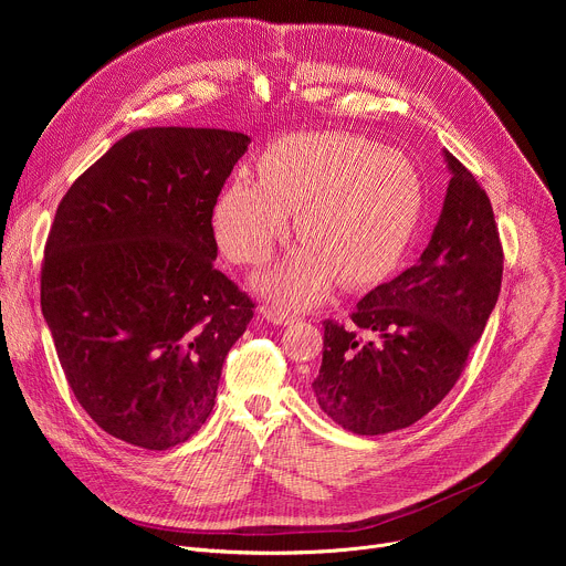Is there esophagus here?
Returning a JSON list of instances; mask_svg holds the SVG:
<instances>
[{"mask_svg":"<svg viewBox=\"0 0 566 566\" xmlns=\"http://www.w3.org/2000/svg\"><path fill=\"white\" fill-rule=\"evenodd\" d=\"M262 313L269 322H273V325H293V322L297 319L295 313H291L286 308H280V306H266Z\"/></svg>","mask_w":566,"mask_h":566,"instance_id":"34e87169","label":"esophagus"}]
</instances>
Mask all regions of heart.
Wrapping results in <instances>:
<instances>
[{"instance_id": "heart-1", "label": "heart", "mask_w": 566, "mask_h": 566, "mask_svg": "<svg viewBox=\"0 0 566 566\" xmlns=\"http://www.w3.org/2000/svg\"><path fill=\"white\" fill-rule=\"evenodd\" d=\"M253 179L237 172L212 210L221 251L237 264L271 258L289 234L304 244L260 277L282 302H313L338 280L365 286L385 277L410 249L423 212L415 160L349 132H304L277 138Z\"/></svg>"}]
</instances>
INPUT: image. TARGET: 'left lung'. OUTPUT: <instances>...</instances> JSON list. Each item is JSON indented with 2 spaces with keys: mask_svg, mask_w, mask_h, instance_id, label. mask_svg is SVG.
<instances>
[{
  "mask_svg": "<svg viewBox=\"0 0 566 566\" xmlns=\"http://www.w3.org/2000/svg\"><path fill=\"white\" fill-rule=\"evenodd\" d=\"M452 172L421 260L371 289L352 327L325 319L311 387L319 410L354 434L410 428L459 380L497 304L504 251L491 199L446 151Z\"/></svg>",
  "mask_w": 566,
  "mask_h": 566,
  "instance_id": "1",
  "label": "left lung"
}]
</instances>
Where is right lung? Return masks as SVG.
Here are the masks:
<instances>
[{"label": "right lung", "mask_w": 566, "mask_h": 566, "mask_svg": "<svg viewBox=\"0 0 566 566\" xmlns=\"http://www.w3.org/2000/svg\"><path fill=\"white\" fill-rule=\"evenodd\" d=\"M251 138L228 129L127 134L62 197L40 297L66 382L107 434L145 450L210 417L255 302L214 269L212 210Z\"/></svg>", "instance_id": "1"}]
</instances>
